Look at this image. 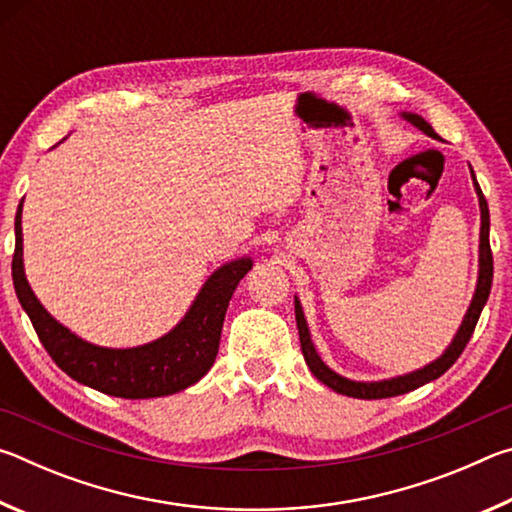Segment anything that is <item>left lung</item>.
<instances>
[{"instance_id":"1","label":"left lung","mask_w":512,"mask_h":512,"mask_svg":"<svg viewBox=\"0 0 512 512\" xmlns=\"http://www.w3.org/2000/svg\"><path fill=\"white\" fill-rule=\"evenodd\" d=\"M404 119L411 121L413 126H418L420 131H424L431 137H436V131L424 121L420 115H411V112H404ZM472 180H474V189L476 196H479V205H481V246H479V284H476L472 305L467 309V314L463 318V325L458 329L454 341L445 354L440 359H436L429 366H424L422 370H415L411 375L404 377H395V379H386V381H352L345 379L341 375H336L334 370H329L314 350V343H311L309 336V327L305 314H302L300 302L296 300V323H298V334H300V348H302V357H305L309 370L314 372V377L323 381L325 386L332 388V391L348 395V397H359V400H384V397H395V395H404L409 391H415L429 381L438 379L440 375L454 366L456 359L461 357L467 341L472 339L474 327L479 323V316L483 311V305L488 302L490 296V287H492V250H490V212H488V201L481 192L479 183H476L474 171H472Z\"/></svg>"}]
</instances>
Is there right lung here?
Instances as JSON below:
<instances>
[{"mask_svg": "<svg viewBox=\"0 0 512 512\" xmlns=\"http://www.w3.org/2000/svg\"><path fill=\"white\" fill-rule=\"evenodd\" d=\"M253 262L248 257L221 266L198 293L192 309L162 339L128 350H110L85 343L47 314L33 296L22 264V203L15 214L13 284L17 300L31 318L49 357L69 377L106 395L149 400L183 391L212 368L219 352L228 302Z\"/></svg>", "mask_w": 512, "mask_h": 512, "instance_id": "add662e5", "label": "right lung"}]
</instances>
